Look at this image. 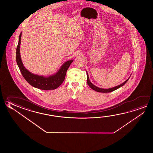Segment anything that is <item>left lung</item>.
Listing matches in <instances>:
<instances>
[{
	"mask_svg": "<svg viewBox=\"0 0 153 153\" xmlns=\"http://www.w3.org/2000/svg\"><path fill=\"white\" fill-rule=\"evenodd\" d=\"M86 73H87V77H88V78H87V83H88V86H90L92 89H93V90L95 91H97L98 92L101 93L111 92H113L114 91L117 90V89H118V88H120V87H122V86L124 85L125 83H126V82H128V80L129 79V78H130V77H131L130 76L127 80H125V82H124V83H122V84H121L120 85H118V86H115V87H113V88H107V89H105V88H98L97 86H96L95 85H94V84H93L92 83H91L90 80V79H89V77H88V73L86 72Z\"/></svg>",
	"mask_w": 153,
	"mask_h": 153,
	"instance_id": "left-lung-1",
	"label": "left lung"
}]
</instances>
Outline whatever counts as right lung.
I'll return each mask as SVG.
<instances>
[{
    "mask_svg": "<svg viewBox=\"0 0 153 153\" xmlns=\"http://www.w3.org/2000/svg\"><path fill=\"white\" fill-rule=\"evenodd\" d=\"M22 36V32L19 38L16 52V59L19 68L20 70L21 73L23 77L30 85L34 88H37L43 90H55L58 88L63 83L65 79V75L68 68L71 63L73 62V60H68L64 63L61 65L59 70L56 73L45 77L44 76H39L33 74L27 70L23 64L20 55L21 38Z\"/></svg>",
    "mask_w": 153,
    "mask_h": 153,
    "instance_id": "1",
    "label": "right lung"
}]
</instances>
